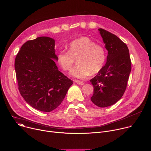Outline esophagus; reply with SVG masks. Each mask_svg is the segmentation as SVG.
Wrapping results in <instances>:
<instances>
[{
	"label": "esophagus",
	"mask_w": 151,
	"mask_h": 151,
	"mask_svg": "<svg viewBox=\"0 0 151 151\" xmlns=\"http://www.w3.org/2000/svg\"><path fill=\"white\" fill-rule=\"evenodd\" d=\"M77 84L78 85H83L84 84V82H82V81H75Z\"/></svg>",
	"instance_id": "34e87169"
}]
</instances>
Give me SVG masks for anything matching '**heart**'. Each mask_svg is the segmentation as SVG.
<instances>
[{"mask_svg": "<svg viewBox=\"0 0 151 151\" xmlns=\"http://www.w3.org/2000/svg\"><path fill=\"white\" fill-rule=\"evenodd\" d=\"M69 51L61 50L57 56V61L64 71L71 69L78 58V65L71 71V75L78 78H84L91 73L95 75L103 68L106 60L105 49L88 37H80L69 45Z\"/></svg>", "mask_w": 151, "mask_h": 151, "instance_id": "obj_1", "label": "heart"}]
</instances>
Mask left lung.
Segmentation results:
<instances>
[{
	"mask_svg": "<svg viewBox=\"0 0 151 151\" xmlns=\"http://www.w3.org/2000/svg\"><path fill=\"white\" fill-rule=\"evenodd\" d=\"M108 51L102 70L90 80L94 87L91 101L100 107L110 106L122 97L132 70V62L127 45L118 37L99 29Z\"/></svg>",
	"mask_w": 151,
	"mask_h": 151,
	"instance_id": "obj_1",
	"label": "left lung"
}]
</instances>
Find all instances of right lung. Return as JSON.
<instances>
[{"label": "right lung", "mask_w": 151, "mask_h": 151, "mask_svg": "<svg viewBox=\"0 0 151 151\" xmlns=\"http://www.w3.org/2000/svg\"><path fill=\"white\" fill-rule=\"evenodd\" d=\"M55 40L42 36L28 40L15 60L19 93L35 109L51 112L61 103L73 81L58 70Z\"/></svg>", "instance_id": "obj_1"}]
</instances>
